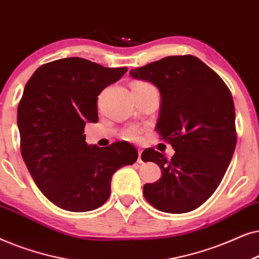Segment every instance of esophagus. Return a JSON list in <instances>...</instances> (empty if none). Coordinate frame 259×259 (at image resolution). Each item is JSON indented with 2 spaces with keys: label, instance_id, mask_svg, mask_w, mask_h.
Returning <instances> with one entry per match:
<instances>
[{
  "label": "esophagus",
  "instance_id": "obj_1",
  "mask_svg": "<svg viewBox=\"0 0 259 259\" xmlns=\"http://www.w3.org/2000/svg\"><path fill=\"white\" fill-rule=\"evenodd\" d=\"M141 155H142V150L139 149V158H137V162H139V163H143L142 157H141Z\"/></svg>",
  "mask_w": 259,
  "mask_h": 259
}]
</instances>
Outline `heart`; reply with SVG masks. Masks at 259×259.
Instances as JSON below:
<instances>
[{
    "instance_id": "obj_1",
    "label": "heart",
    "mask_w": 259,
    "mask_h": 259,
    "mask_svg": "<svg viewBox=\"0 0 259 259\" xmlns=\"http://www.w3.org/2000/svg\"><path fill=\"white\" fill-rule=\"evenodd\" d=\"M133 86H151L150 84H148L146 81H136L135 84ZM139 129H136V127H130V129H127L125 133H124V137L127 140H136L137 137H139Z\"/></svg>"
}]
</instances>
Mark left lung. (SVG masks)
Listing matches in <instances>:
<instances>
[{"instance_id":"1","label":"left lung","mask_w":259,"mask_h":259,"mask_svg":"<svg viewBox=\"0 0 259 259\" xmlns=\"http://www.w3.org/2000/svg\"><path fill=\"white\" fill-rule=\"evenodd\" d=\"M161 94L155 130L171 144L170 160L153 148L142 161L161 168L162 177L143 187L158 211L186 213L211 196L225 175L237 143L232 95L223 79L193 55H173L130 71Z\"/></svg>"}]
</instances>
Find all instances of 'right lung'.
Masks as SVG:
<instances>
[{"label":"right lung","instance_id":"1","mask_svg":"<svg viewBox=\"0 0 259 259\" xmlns=\"http://www.w3.org/2000/svg\"><path fill=\"white\" fill-rule=\"evenodd\" d=\"M126 71L65 58L44 64L27 81L17 108L21 155L34 182L58 207H101L113 173L136 162L132 144L88 146L84 135L86 123L98 122V95Z\"/></svg>","mask_w":259,"mask_h":259}]
</instances>
